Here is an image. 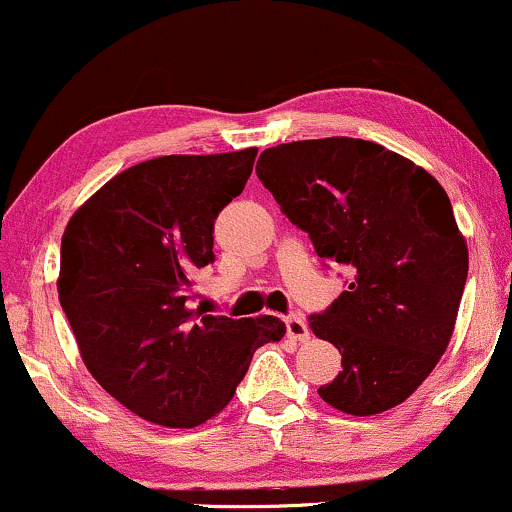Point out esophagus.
<instances>
[{
	"label": "esophagus",
	"instance_id": "obj_1",
	"mask_svg": "<svg viewBox=\"0 0 512 512\" xmlns=\"http://www.w3.org/2000/svg\"><path fill=\"white\" fill-rule=\"evenodd\" d=\"M285 326H287V335H290L292 340H299V342L309 340V335H311L309 333V326H306V323L297 314L287 316L285 318Z\"/></svg>",
	"mask_w": 512,
	"mask_h": 512
}]
</instances>
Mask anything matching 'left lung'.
Segmentation results:
<instances>
[{"label": "left lung", "instance_id": "obj_1", "mask_svg": "<svg viewBox=\"0 0 512 512\" xmlns=\"http://www.w3.org/2000/svg\"><path fill=\"white\" fill-rule=\"evenodd\" d=\"M256 174L318 258L352 273L309 318L342 354L318 395L354 417L405 402L446 352L470 268L443 186L393 150L347 136L263 150Z\"/></svg>", "mask_w": 512, "mask_h": 512}]
</instances>
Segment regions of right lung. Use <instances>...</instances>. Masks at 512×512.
Here are the masks:
<instances>
[{
	"label": "right lung",
	"mask_w": 512,
	"mask_h": 512,
	"mask_svg": "<svg viewBox=\"0 0 512 512\" xmlns=\"http://www.w3.org/2000/svg\"><path fill=\"white\" fill-rule=\"evenodd\" d=\"M256 153L138 162L66 225L57 290L83 364L146 422H208L232 400L258 347L285 335L275 316L234 321L191 306L196 270L215 261V218L244 191Z\"/></svg>",
	"instance_id": "add662e5"
}]
</instances>
